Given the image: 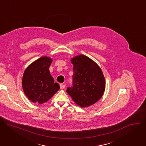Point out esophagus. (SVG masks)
Segmentation results:
<instances>
[{
  "label": "esophagus",
  "mask_w": 146,
  "mask_h": 146,
  "mask_svg": "<svg viewBox=\"0 0 146 146\" xmlns=\"http://www.w3.org/2000/svg\"><path fill=\"white\" fill-rule=\"evenodd\" d=\"M65 87V84H60V88L61 90L64 89Z\"/></svg>",
  "instance_id": "1"
}]
</instances>
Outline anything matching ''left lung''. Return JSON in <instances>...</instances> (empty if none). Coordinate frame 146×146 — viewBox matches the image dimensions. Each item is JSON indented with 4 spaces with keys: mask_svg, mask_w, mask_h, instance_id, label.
Segmentation results:
<instances>
[{
    "mask_svg": "<svg viewBox=\"0 0 146 146\" xmlns=\"http://www.w3.org/2000/svg\"><path fill=\"white\" fill-rule=\"evenodd\" d=\"M70 60L73 65V84L67 88L68 94L81 108L94 105L102 98L106 88L102 69L92 59L82 54Z\"/></svg>",
    "mask_w": 146,
    "mask_h": 146,
    "instance_id": "8db88e82",
    "label": "left lung"
}]
</instances>
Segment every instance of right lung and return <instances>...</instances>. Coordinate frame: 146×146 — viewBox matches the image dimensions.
<instances>
[{"instance_id": "right-lung-1", "label": "right lung", "mask_w": 146, "mask_h": 146, "mask_svg": "<svg viewBox=\"0 0 146 146\" xmlns=\"http://www.w3.org/2000/svg\"><path fill=\"white\" fill-rule=\"evenodd\" d=\"M52 59L42 56L33 62L25 70L22 87L29 100L37 104L47 102L59 90V85L54 82L49 68Z\"/></svg>"}]
</instances>
